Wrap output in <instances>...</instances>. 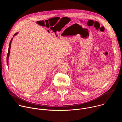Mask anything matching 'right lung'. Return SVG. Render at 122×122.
Instances as JSON below:
<instances>
[{"label":"right lung","instance_id":"right-lung-1","mask_svg":"<svg viewBox=\"0 0 122 122\" xmlns=\"http://www.w3.org/2000/svg\"><path fill=\"white\" fill-rule=\"evenodd\" d=\"M17 34H18V32L17 33H16L14 35V36H15L16 35H17ZM12 39H11V40H10V44H9V50H8V54H7V65H8V62H9V56H10V45H11V41H12Z\"/></svg>","mask_w":122,"mask_h":122}]
</instances>
